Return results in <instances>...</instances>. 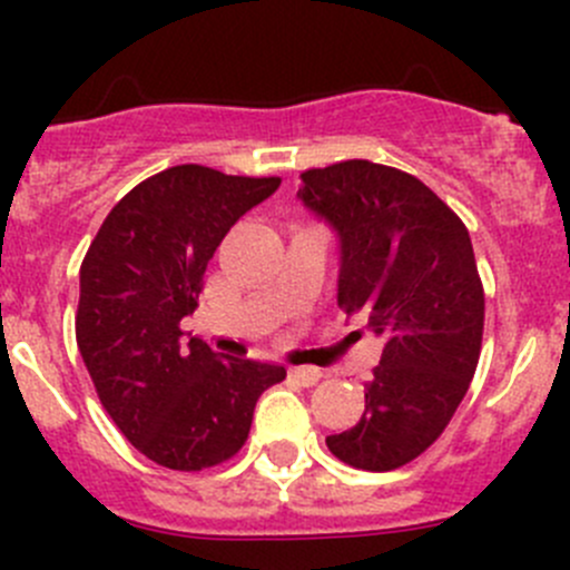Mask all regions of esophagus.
Wrapping results in <instances>:
<instances>
[{
    "label": "esophagus",
    "instance_id": "34e87169",
    "mask_svg": "<svg viewBox=\"0 0 570 570\" xmlns=\"http://www.w3.org/2000/svg\"><path fill=\"white\" fill-rule=\"evenodd\" d=\"M289 375L295 377L301 386H314V383L322 377V370H317V366H292Z\"/></svg>",
    "mask_w": 570,
    "mask_h": 570
}]
</instances>
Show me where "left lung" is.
I'll return each mask as SVG.
<instances>
[{
  "instance_id": "1",
  "label": "left lung",
  "mask_w": 570,
  "mask_h": 570,
  "mask_svg": "<svg viewBox=\"0 0 570 570\" xmlns=\"http://www.w3.org/2000/svg\"><path fill=\"white\" fill-rule=\"evenodd\" d=\"M301 178L297 198L338 239V308L383 338L364 416L325 444L355 469H400L444 433L480 361L485 295L469 232L428 184L386 165L347 159Z\"/></svg>"
}]
</instances>
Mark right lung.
Wrapping results in <instances>:
<instances>
[{
	"label": "right lung",
	"mask_w": 570,
	"mask_h": 570,
	"mask_svg": "<svg viewBox=\"0 0 570 570\" xmlns=\"http://www.w3.org/2000/svg\"><path fill=\"white\" fill-rule=\"evenodd\" d=\"M281 178L176 165L126 193L79 269L77 344L101 405L148 461L200 471L237 455L278 364L215 353L181 331L234 223Z\"/></svg>",
	"instance_id": "right-lung-1"
}]
</instances>
